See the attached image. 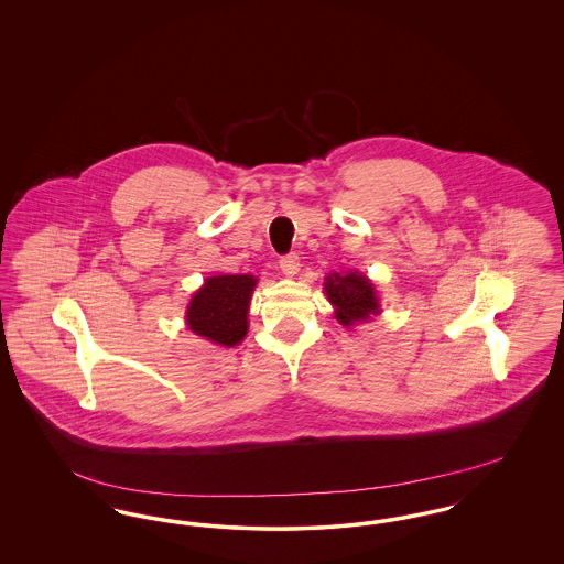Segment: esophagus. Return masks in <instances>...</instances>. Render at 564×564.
Returning a JSON list of instances; mask_svg holds the SVG:
<instances>
[{
    "instance_id": "obj_1",
    "label": "esophagus",
    "mask_w": 564,
    "mask_h": 564,
    "mask_svg": "<svg viewBox=\"0 0 564 564\" xmlns=\"http://www.w3.org/2000/svg\"><path fill=\"white\" fill-rule=\"evenodd\" d=\"M279 269L283 270V274L288 276H295L300 270V258L295 253H288L279 260Z\"/></svg>"
}]
</instances>
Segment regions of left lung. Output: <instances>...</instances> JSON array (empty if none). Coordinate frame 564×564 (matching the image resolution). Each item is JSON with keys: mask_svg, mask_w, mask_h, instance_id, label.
Listing matches in <instances>:
<instances>
[{"mask_svg": "<svg viewBox=\"0 0 564 564\" xmlns=\"http://www.w3.org/2000/svg\"><path fill=\"white\" fill-rule=\"evenodd\" d=\"M323 290L332 306L336 308V319L345 327L370 322L380 313L375 283L361 272H332L325 276Z\"/></svg>", "mask_w": 564, "mask_h": 564, "instance_id": "8db88e82", "label": "left lung"}]
</instances>
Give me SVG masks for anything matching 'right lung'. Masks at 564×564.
Segmentation results:
<instances>
[{
    "label": "right lung",
    "instance_id": "1",
    "mask_svg": "<svg viewBox=\"0 0 564 564\" xmlns=\"http://www.w3.org/2000/svg\"><path fill=\"white\" fill-rule=\"evenodd\" d=\"M258 279L253 274H217L192 295L186 323L196 336L221 347L239 345L247 334V313Z\"/></svg>",
    "mask_w": 564,
    "mask_h": 564
}]
</instances>
